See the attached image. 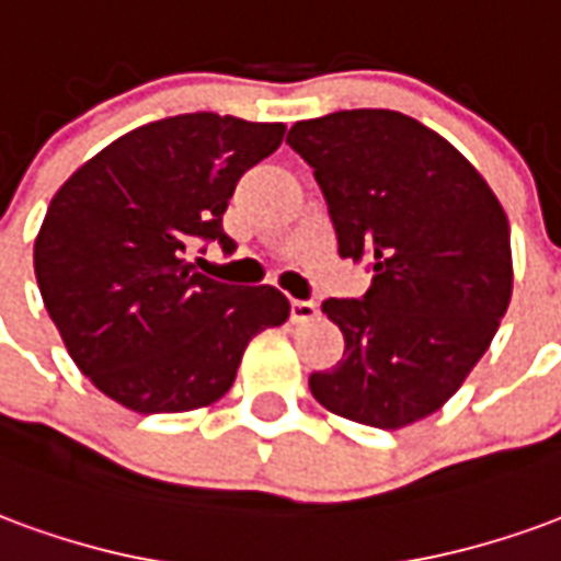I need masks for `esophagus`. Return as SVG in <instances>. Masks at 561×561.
I'll return each instance as SVG.
<instances>
[{"instance_id": "1", "label": "esophagus", "mask_w": 561, "mask_h": 561, "mask_svg": "<svg viewBox=\"0 0 561 561\" xmlns=\"http://www.w3.org/2000/svg\"><path fill=\"white\" fill-rule=\"evenodd\" d=\"M312 318H318V304H312V300H291L294 324H306V321H312Z\"/></svg>"}]
</instances>
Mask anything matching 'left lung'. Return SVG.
Instances as JSON below:
<instances>
[{
	"instance_id": "obj_1",
	"label": "left lung",
	"mask_w": 561,
	"mask_h": 561,
	"mask_svg": "<svg viewBox=\"0 0 561 561\" xmlns=\"http://www.w3.org/2000/svg\"><path fill=\"white\" fill-rule=\"evenodd\" d=\"M288 144L316 171L340 255L373 270L360 300L321 304L345 352L309 376L312 397L378 430L438 412L511 304V228L499 197L457 147L397 111L304 119Z\"/></svg>"
}]
</instances>
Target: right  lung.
<instances>
[{
	"label": "right lung",
	"instance_id": "right-lung-1",
	"mask_svg": "<svg viewBox=\"0 0 561 561\" xmlns=\"http://www.w3.org/2000/svg\"><path fill=\"white\" fill-rule=\"evenodd\" d=\"M282 123L180 114L116 138L68 176L35 237V279L71 360L138 414L204 409L245 345L291 312L273 285L195 273L185 249L219 240L233 188L276 152Z\"/></svg>",
	"mask_w": 561,
	"mask_h": 561
}]
</instances>
